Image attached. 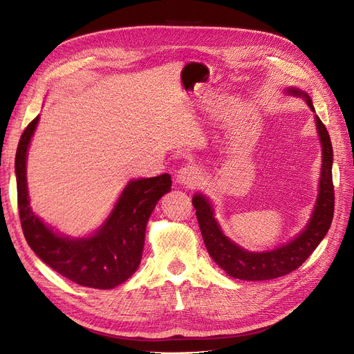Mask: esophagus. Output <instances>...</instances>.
Wrapping results in <instances>:
<instances>
[{
  "mask_svg": "<svg viewBox=\"0 0 354 354\" xmlns=\"http://www.w3.org/2000/svg\"><path fill=\"white\" fill-rule=\"evenodd\" d=\"M200 170L196 165H186L177 173V181L181 184H187V186H194L200 180Z\"/></svg>",
  "mask_w": 354,
  "mask_h": 354,
  "instance_id": "obj_1",
  "label": "esophagus"
}]
</instances>
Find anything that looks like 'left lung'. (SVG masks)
Instances as JSON below:
<instances>
[{"label": "left lung", "instance_id": "8db88e82", "mask_svg": "<svg viewBox=\"0 0 354 354\" xmlns=\"http://www.w3.org/2000/svg\"><path fill=\"white\" fill-rule=\"evenodd\" d=\"M287 93L304 97L314 112L311 97L306 92L297 88H288ZM314 118L319 142L323 147L318 197L306 229L301 230L298 236L288 243L281 245L272 250L249 252L232 242L223 233L214 218V210L209 198L200 193L193 196L197 222L209 255L229 277L243 281H265L287 275L306 262L327 234L334 213V186L331 173L333 147L326 125L317 115H314Z\"/></svg>", "mask_w": 354, "mask_h": 354}]
</instances>
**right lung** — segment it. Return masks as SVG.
<instances>
[{"instance_id": "obj_1", "label": "right lung", "mask_w": 354, "mask_h": 354, "mask_svg": "<svg viewBox=\"0 0 354 354\" xmlns=\"http://www.w3.org/2000/svg\"><path fill=\"white\" fill-rule=\"evenodd\" d=\"M39 116L24 129L15 154L17 200L23 233L35 254L56 272L82 287L111 290L137 271L144 249L147 222L158 200L171 190L170 174L131 180L111 214L93 234L67 238L32 213L27 192V149Z\"/></svg>"}]
</instances>
